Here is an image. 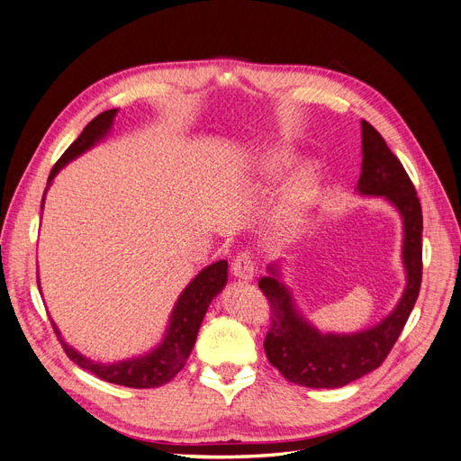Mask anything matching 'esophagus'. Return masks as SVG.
Listing matches in <instances>:
<instances>
[{
    "label": "esophagus",
    "instance_id": "1",
    "mask_svg": "<svg viewBox=\"0 0 461 461\" xmlns=\"http://www.w3.org/2000/svg\"><path fill=\"white\" fill-rule=\"evenodd\" d=\"M232 275L236 278H242V281H252L254 275H256V263L252 254L248 252V249H242L234 256L232 259Z\"/></svg>",
    "mask_w": 461,
    "mask_h": 461
}]
</instances>
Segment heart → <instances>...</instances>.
<instances>
[{
  "label": "heart",
  "instance_id": "1",
  "mask_svg": "<svg viewBox=\"0 0 461 461\" xmlns=\"http://www.w3.org/2000/svg\"><path fill=\"white\" fill-rule=\"evenodd\" d=\"M290 158L285 156V153H273L271 158L265 159V178H278L283 176L288 167H290ZM315 171L313 169H302L292 176L290 185L286 188V196H285V209L286 215H298L302 207L308 205V202L313 196V188H315Z\"/></svg>",
  "mask_w": 461,
  "mask_h": 461
}]
</instances>
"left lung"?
Here are the masks:
<instances>
[{
  "instance_id": "8db88e82",
  "label": "left lung",
  "mask_w": 461,
  "mask_h": 461,
  "mask_svg": "<svg viewBox=\"0 0 461 461\" xmlns=\"http://www.w3.org/2000/svg\"><path fill=\"white\" fill-rule=\"evenodd\" d=\"M361 175L357 190L367 196H384L403 219V265L408 286L396 310L376 327L356 334H321L296 313L290 292L278 283L276 271L259 278L269 302L271 323L265 334L269 364L286 381L310 388H339L383 366L420 296L423 275V213L415 186L384 138L367 121H361Z\"/></svg>"
}]
</instances>
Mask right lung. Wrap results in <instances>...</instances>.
I'll list each match as a JSON object with an SVG mask.
<instances>
[{
  "instance_id": "1",
  "label": "right lung",
  "mask_w": 461,
  "mask_h": 461,
  "mask_svg": "<svg viewBox=\"0 0 461 461\" xmlns=\"http://www.w3.org/2000/svg\"><path fill=\"white\" fill-rule=\"evenodd\" d=\"M115 113L117 109L104 111V113H100L86 124V129L82 131V134L77 138V140L67 148V151L58 159V163L53 165L48 178L50 183L51 178L58 175L61 167H65V163L80 156L82 151H86L90 146H94L97 140H100L102 136H105L111 124H113ZM227 267H229L227 261L221 259L209 265V267H205L196 278H194L183 294H180L175 305L173 315H171V325H169V330H167L163 344L158 348V350H153L144 357L121 361V364H113V366L94 364V361H90L88 357L75 352L71 346H67L61 340L59 330L55 329V325H53V330L58 334V339L68 359H71L78 367L90 371L95 376H100L102 381L121 384V386H131V388L163 386L169 381H173L175 375L185 367L186 359L194 348V342H196L198 330L209 303H212V300L219 294L227 283Z\"/></svg>"
}]
</instances>
